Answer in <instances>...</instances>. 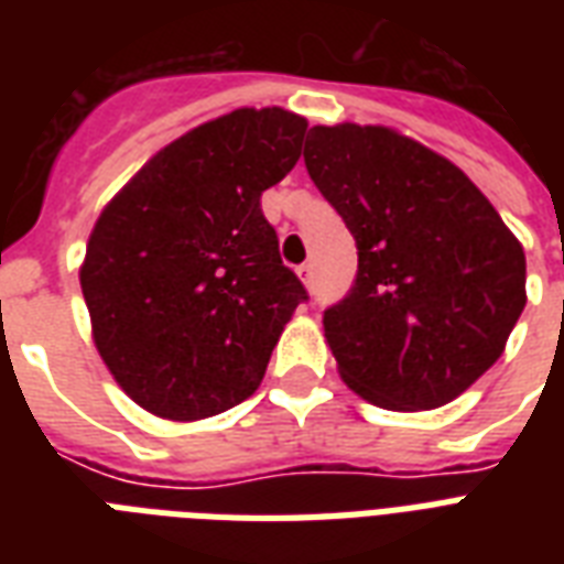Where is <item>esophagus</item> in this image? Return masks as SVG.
<instances>
[{"label":"esophagus","instance_id":"1","mask_svg":"<svg viewBox=\"0 0 564 564\" xmlns=\"http://www.w3.org/2000/svg\"><path fill=\"white\" fill-rule=\"evenodd\" d=\"M299 278L304 283H313V263H301L299 265Z\"/></svg>","mask_w":564,"mask_h":564}]
</instances>
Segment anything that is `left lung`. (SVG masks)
<instances>
[{
	"label": "left lung",
	"mask_w": 564,
	"mask_h": 564,
	"mask_svg": "<svg viewBox=\"0 0 564 564\" xmlns=\"http://www.w3.org/2000/svg\"><path fill=\"white\" fill-rule=\"evenodd\" d=\"M304 163L360 257L351 292L325 310L343 380L383 410L454 401L524 310L521 242L459 166L392 128H310Z\"/></svg>",
	"instance_id": "obj_1"
}]
</instances>
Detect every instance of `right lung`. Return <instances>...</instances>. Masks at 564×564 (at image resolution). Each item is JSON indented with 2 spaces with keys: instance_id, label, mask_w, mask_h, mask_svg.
Instances as JSON below:
<instances>
[{
  "instance_id": "add662e5",
  "label": "right lung",
  "mask_w": 564,
  "mask_h": 564,
  "mask_svg": "<svg viewBox=\"0 0 564 564\" xmlns=\"http://www.w3.org/2000/svg\"><path fill=\"white\" fill-rule=\"evenodd\" d=\"M307 119L239 108L154 154L101 210L82 292L113 380L172 421L257 392L307 290L260 195L299 163Z\"/></svg>"
}]
</instances>
